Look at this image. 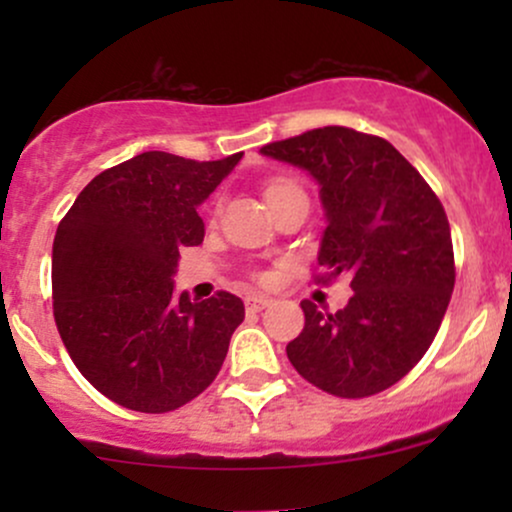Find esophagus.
<instances>
[{
  "label": "esophagus",
  "instance_id": "obj_1",
  "mask_svg": "<svg viewBox=\"0 0 512 512\" xmlns=\"http://www.w3.org/2000/svg\"><path fill=\"white\" fill-rule=\"evenodd\" d=\"M272 303V298L269 296H264V293H250L248 298H245V308L248 310H262V308H267V305Z\"/></svg>",
  "mask_w": 512,
  "mask_h": 512
}]
</instances>
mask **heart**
<instances>
[{
    "mask_svg": "<svg viewBox=\"0 0 512 512\" xmlns=\"http://www.w3.org/2000/svg\"><path fill=\"white\" fill-rule=\"evenodd\" d=\"M293 190H301V187H298L296 182L279 178V180H272V182H269V185H267V192H264V195H267V202H272V199L281 197V195H286V192H293Z\"/></svg>",
    "mask_w": 512,
    "mask_h": 512,
    "instance_id": "heart-1",
    "label": "heart"
}]
</instances>
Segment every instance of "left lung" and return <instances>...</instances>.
Here are the masks:
<instances>
[{
    "mask_svg": "<svg viewBox=\"0 0 512 512\" xmlns=\"http://www.w3.org/2000/svg\"><path fill=\"white\" fill-rule=\"evenodd\" d=\"M260 154L320 185L317 281L346 274L354 291L337 313L301 303L305 327L286 346L289 361L330 395H378L421 361L448 310L455 257L443 204L395 146L349 127L310 129Z\"/></svg>",
    "mask_w": 512,
    "mask_h": 512,
    "instance_id": "left-lung-1",
    "label": "left lung"
}]
</instances>
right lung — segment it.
<instances>
[{"label": "right lung", "instance_id": "obj_1", "mask_svg": "<svg viewBox=\"0 0 512 512\" xmlns=\"http://www.w3.org/2000/svg\"><path fill=\"white\" fill-rule=\"evenodd\" d=\"M243 154L192 161L144 151L96 175L60 221L52 305L81 375L120 407L163 414L214 383L245 305L175 296L180 248L204 240L199 204Z\"/></svg>", "mask_w": 512, "mask_h": 512}]
</instances>
